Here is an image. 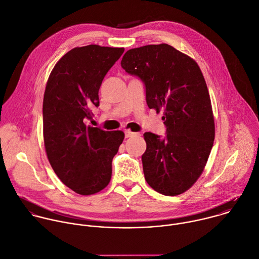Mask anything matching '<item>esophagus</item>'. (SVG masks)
Here are the masks:
<instances>
[{
	"label": "esophagus",
	"instance_id": "obj_1",
	"mask_svg": "<svg viewBox=\"0 0 259 259\" xmlns=\"http://www.w3.org/2000/svg\"><path fill=\"white\" fill-rule=\"evenodd\" d=\"M138 135H139L138 133H134V132H131V131H125V132H124L125 138H132V137H136V136H138Z\"/></svg>",
	"mask_w": 259,
	"mask_h": 259
}]
</instances>
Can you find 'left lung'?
<instances>
[{"mask_svg":"<svg viewBox=\"0 0 259 259\" xmlns=\"http://www.w3.org/2000/svg\"><path fill=\"white\" fill-rule=\"evenodd\" d=\"M120 65L144 83L149 108L164 110L166 137L144 134L145 179L164 195L180 194L202 173L214 140L211 104L202 73L191 58L166 44L130 50Z\"/></svg>","mask_w":259,"mask_h":259,"instance_id":"left-lung-1","label":"left lung"}]
</instances>
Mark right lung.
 <instances>
[{"label":"right lung","instance_id":"right-lung-1","mask_svg":"<svg viewBox=\"0 0 259 259\" xmlns=\"http://www.w3.org/2000/svg\"><path fill=\"white\" fill-rule=\"evenodd\" d=\"M123 48L90 45L68 52L53 69L44 97V139L49 161L62 182L90 195L105 188L124 134L87 124L99 106L102 81Z\"/></svg>","mask_w":259,"mask_h":259}]
</instances>
